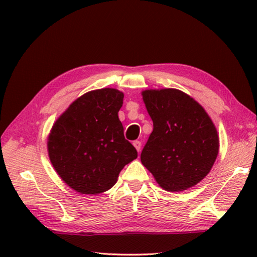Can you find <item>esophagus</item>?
<instances>
[{
  "mask_svg": "<svg viewBox=\"0 0 257 257\" xmlns=\"http://www.w3.org/2000/svg\"><path fill=\"white\" fill-rule=\"evenodd\" d=\"M134 146H135V148H136V150H137L138 152L140 151V149H141V143L140 141H138V140H136V141H134V144H133Z\"/></svg>",
  "mask_w": 257,
  "mask_h": 257,
  "instance_id": "esophagus-1",
  "label": "esophagus"
}]
</instances>
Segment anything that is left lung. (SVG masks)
<instances>
[{
    "label": "left lung",
    "instance_id": "left-lung-1",
    "mask_svg": "<svg viewBox=\"0 0 257 257\" xmlns=\"http://www.w3.org/2000/svg\"><path fill=\"white\" fill-rule=\"evenodd\" d=\"M141 95L154 121L141 163L169 192L194 187L209 174L219 155V135L212 119L179 89H146Z\"/></svg>",
    "mask_w": 257,
    "mask_h": 257
}]
</instances>
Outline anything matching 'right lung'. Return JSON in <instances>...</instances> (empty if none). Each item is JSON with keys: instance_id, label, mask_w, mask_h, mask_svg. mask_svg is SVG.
Listing matches in <instances>:
<instances>
[{"instance_id": "right-lung-1", "label": "right lung", "mask_w": 257, "mask_h": 257, "mask_svg": "<svg viewBox=\"0 0 257 257\" xmlns=\"http://www.w3.org/2000/svg\"><path fill=\"white\" fill-rule=\"evenodd\" d=\"M123 92L101 88L70 103L54 122L47 138L48 157L69 188L81 194H99L116 184L125 165L138 157L124 139L118 111Z\"/></svg>"}]
</instances>
